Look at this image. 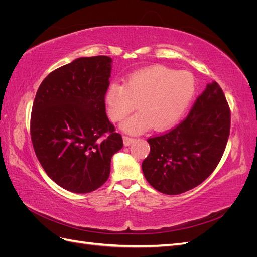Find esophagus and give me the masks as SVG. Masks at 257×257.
<instances>
[{
  "label": "esophagus",
  "mask_w": 257,
  "mask_h": 257,
  "mask_svg": "<svg viewBox=\"0 0 257 257\" xmlns=\"http://www.w3.org/2000/svg\"><path fill=\"white\" fill-rule=\"evenodd\" d=\"M133 142H134V138L133 137H130V136H126V135L123 136L124 146H130Z\"/></svg>",
  "instance_id": "esophagus-1"
}]
</instances>
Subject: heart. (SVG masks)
Segmentation results:
<instances>
[{
    "label": "heart",
    "instance_id": "b5f03b06",
    "mask_svg": "<svg viewBox=\"0 0 257 257\" xmlns=\"http://www.w3.org/2000/svg\"><path fill=\"white\" fill-rule=\"evenodd\" d=\"M196 91V82L188 72H177L165 66H151L130 75L124 85L111 83L105 102L109 118L121 122L128 133H142L151 125L154 130L168 128L181 118Z\"/></svg>",
    "mask_w": 257,
    "mask_h": 257
}]
</instances>
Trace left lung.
I'll list each match as a JSON object with an SVG mask.
<instances>
[{
    "instance_id": "obj_1",
    "label": "left lung",
    "mask_w": 257,
    "mask_h": 257,
    "mask_svg": "<svg viewBox=\"0 0 257 257\" xmlns=\"http://www.w3.org/2000/svg\"><path fill=\"white\" fill-rule=\"evenodd\" d=\"M230 109L216 81L208 83L186 118L165 134L148 138L147 181L167 195L196 188L213 173L226 148Z\"/></svg>"
}]
</instances>
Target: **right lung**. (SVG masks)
Wrapping results in <instances>:
<instances>
[{"instance_id":"right-lung-1","label":"right lung","mask_w":257,"mask_h":257,"mask_svg":"<svg viewBox=\"0 0 257 257\" xmlns=\"http://www.w3.org/2000/svg\"><path fill=\"white\" fill-rule=\"evenodd\" d=\"M111 58H79L41 83L31 113V141L50 179L74 193L100 188L110 174L121 134L106 115Z\"/></svg>"}]
</instances>
